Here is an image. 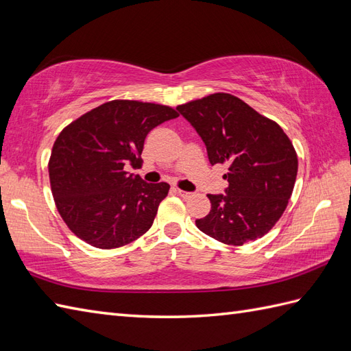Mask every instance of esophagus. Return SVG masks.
Listing matches in <instances>:
<instances>
[{
  "mask_svg": "<svg viewBox=\"0 0 351 351\" xmlns=\"http://www.w3.org/2000/svg\"><path fill=\"white\" fill-rule=\"evenodd\" d=\"M177 193L180 195L183 199H189V198H192V196H193L192 192H186V191H180V189H177Z\"/></svg>",
  "mask_w": 351,
  "mask_h": 351,
  "instance_id": "esophagus-1",
  "label": "esophagus"
}]
</instances>
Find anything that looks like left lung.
<instances>
[{
    "label": "left lung",
    "mask_w": 351,
    "mask_h": 351,
    "mask_svg": "<svg viewBox=\"0 0 351 351\" xmlns=\"http://www.w3.org/2000/svg\"><path fill=\"white\" fill-rule=\"evenodd\" d=\"M207 147L211 165L228 164L225 195H208L199 230L229 245L268 234L283 215L298 173L292 141L276 123L230 93H213L177 107Z\"/></svg>",
    "instance_id": "8db88e82"
}]
</instances>
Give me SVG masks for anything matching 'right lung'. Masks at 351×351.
Segmentation results:
<instances>
[{
  "instance_id": "right-lung-1",
  "label": "right lung",
  "mask_w": 351,
  "mask_h": 351,
  "mask_svg": "<svg viewBox=\"0 0 351 351\" xmlns=\"http://www.w3.org/2000/svg\"><path fill=\"white\" fill-rule=\"evenodd\" d=\"M176 110L150 102L114 99L68 125L49 160L56 208L66 226L98 249L130 244L152 228L168 183L128 174L138 168L147 134Z\"/></svg>"
}]
</instances>
